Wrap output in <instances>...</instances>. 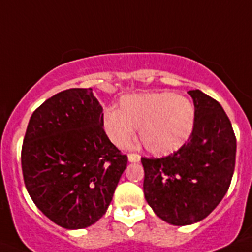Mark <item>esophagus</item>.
<instances>
[{
	"mask_svg": "<svg viewBox=\"0 0 252 252\" xmlns=\"http://www.w3.org/2000/svg\"><path fill=\"white\" fill-rule=\"evenodd\" d=\"M141 157H140L139 154H128V161L130 162H137L140 161Z\"/></svg>",
	"mask_w": 252,
	"mask_h": 252,
	"instance_id": "esophagus-1",
	"label": "esophagus"
}]
</instances>
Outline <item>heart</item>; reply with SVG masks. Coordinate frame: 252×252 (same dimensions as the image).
<instances>
[{
	"instance_id": "b5f03b06",
	"label": "heart",
	"mask_w": 252,
	"mask_h": 252,
	"mask_svg": "<svg viewBox=\"0 0 252 252\" xmlns=\"http://www.w3.org/2000/svg\"><path fill=\"white\" fill-rule=\"evenodd\" d=\"M195 121V108L183 95L171 92L126 95L120 110L108 108L103 127L113 145L125 148L139 128L141 142L150 153L168 155L189 139Z\"/></svg>"
}]
</instances>
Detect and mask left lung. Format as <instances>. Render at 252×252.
<instances>
[{
	"label": "left lung",
	"mask_w": 252,
	"mask_h": 252,
	"mask_svg": "<svg viewBox=\"0 0 252 252\" xmlns=\"http://www.w3.org/2000/svg\"><path fill=\"white\" fill-rule=\"evenodd\" d=\"M195 121L188 141L168 157L141 158L144 194L162 221L175 226L206 218L230 188L236 136L222 106L199 90L189 91Z\"/></svg>",
	"instance_id": "8db88e82"
}]
</instances>
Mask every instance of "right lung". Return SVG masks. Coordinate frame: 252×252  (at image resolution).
Returning <instances> with one entry per match:
<instances>
[{
	"label": "right lung",
	"instance_id": "obj_1",
	"mask_svg": "<svg viewBox=\"0 0 252 252\" xmlns=\"http://www.w3.org/2000/svg\"><path fill=\"white\" fill-rule=\"evenodd\" d=\"M21 166L37 208L60 227L78 230L106 213L127 157L104 132L103 108L92 88H70L34 111Z\"/></svg>",
	"mask_w": 252,
	"mask_h": 252
}]
</instances>
